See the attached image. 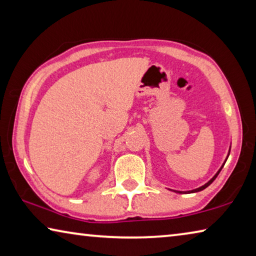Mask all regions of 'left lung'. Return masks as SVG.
I'll return each instance as SVG.
<instances>
[{"instance_id":"8db88e82","label":"left lung","mask_w":256,"mask_h":256,"mask_svg":"<svg viewBox=\"0 0 256 256\" xmlns=\"http://www.w3.org/2000/svg\"><path fill=\"white\" fill-rule=\"evenodd\" d=\"M229 154H230V148H229V151H228V154H227V158H226V160H224V164H222V166L219 168V170L216 172V175L212 177V178L208 182V183H206L204 185H202V186H200V188H196V190H185V192H183V190H174V192H176V193H180V194H188V193H196V192H200V190H203L204 188H206L208 186H209L212 182H214L216 178V176L219 175V172H220V170H222V167H224V164H226V162H227V159H228V157H229Z\"/></svg>"}]
</instances>
